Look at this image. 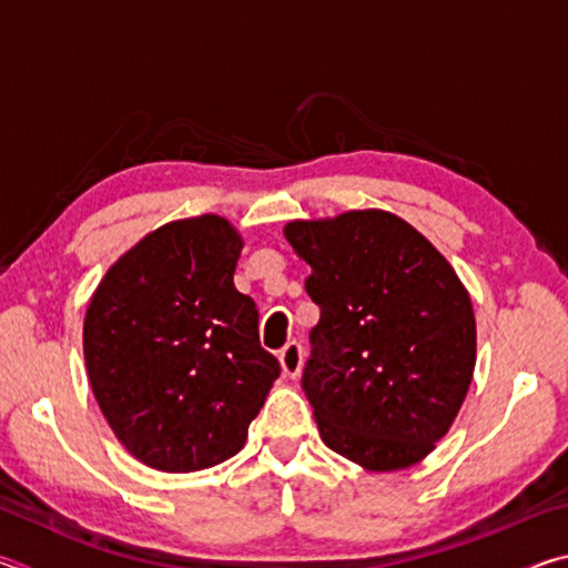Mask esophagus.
Segmentation results:
<instances>
[{
  "label": "esophagus",
  "instance_id": "esophagus-1",
  "mask_svg": "<svg viewBox=\"0 0 568 568\" xmlns=\"http://www.w3.org/2000/svg\"><path fill=\"white\" fill-rule=\"evenodd\" d=\"M303 358H305L303 345L297 343V341H291V343H287L285 348L281 351V365H283V373H285L287 378H297V376H301Z\"/></svg>",
  "mask_w": 568,
  "mask_h": 568
}]
</instances>
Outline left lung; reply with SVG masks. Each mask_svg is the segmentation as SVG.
<instances>
[{
    "mask_svg": "<svg viewBox=\"0 0 568 568\" xmlns=\"http://www.w3.org/2000/svg\"><path fill=\"white\" fill-rule=\"evenodd\" d=\"M321 307L303 390L323 444L365 470L426 458L476 365V315L454 267L406 220L348 210L283 227Z\"/></svg>",
    "mask_w": 568,
    "mask_h": 568,
    "instance_id": "8db88e82",
    "label": "left lung"
}]
</instances>
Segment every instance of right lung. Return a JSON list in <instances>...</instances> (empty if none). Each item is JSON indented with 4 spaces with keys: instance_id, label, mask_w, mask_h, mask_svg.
I'll return each mask as SVG.
<instances>
[{
    "instance_id": "1",
    "label": "right lung",
    "mask_w": 568,
    "mask_h": 568,
    "mask_svg": "<svg viewBox=\"0 0 568 568\" xmlns=\"http://www.w3.org/2000/svg\"><path fill=\"white\" fill-rule=\"evenodd\" d=\"M230 220H172L132 245L92 293L84 363L112 434L165 474L217 466L245 446L281 363L233 283Z\"/></svg>"
}]
</instances>
